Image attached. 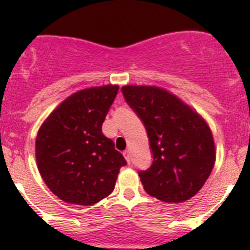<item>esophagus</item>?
Returning a JSON list of instances; mask_svg holds the SVG:
<instances>
[{
	"label": "esophagus",
	"instance_id": "obj_1",
	"mask_svg": "<svg viewBox=\"0 0 250 250\" xmlns=\"http://www.w3.org/2000/svg\"><path fill=\"white\" fill-rule=\"evenodd\" d=\"M123 156H125V158L127 160L128 165H130V152H129V151H128V150L123 151Z\"/></svg>",
	"mask_w": 250,
	"mask_h": 250
}]
</instances>
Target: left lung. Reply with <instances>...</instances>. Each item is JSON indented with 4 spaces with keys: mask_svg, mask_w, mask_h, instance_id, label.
<instances>
[{
    "mask_svg": "<svg viewBox=\"0 0 250 250\" xmlns=\"http://www.w3.org/2000/svg\"><path fill=\"white\" fill-rule=\"evenodd\" d=\"M122 94L145 125L152 165L140 170L144 190L167 203H179L202 188L215 163L213 134L206 121L166 89L125 85Z\"/></svg>",
    "mask_w": 250,
    "mask_h": 250,
    "instance_id": "obj_1",
    "label": "left lung"
}]
</instances>
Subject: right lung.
<instances>
[{"instance_id": "right-lung-1", "label": "right lung", "mask_w": 250, "mask_h": 250, "mask_svg": "<svg viewBox=\"0 0 250 250\" xmlns=\"http://www.w3.org/2000/svg\"><path fill=\"white\" fill-rule=\"evenodd\" d=\"M118 85L92 87L74 93L44 121L36 138L40 174L64 202L92 206L115 188L127 165L113 141L102 132Z\"/></svg>"}]
</instances>
